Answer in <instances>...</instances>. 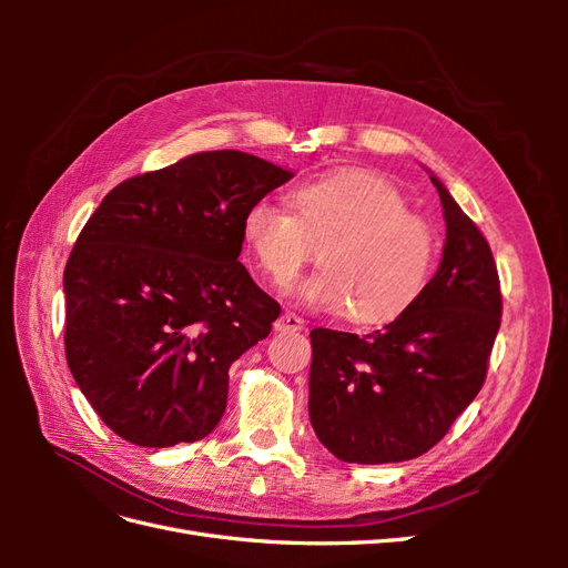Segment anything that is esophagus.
Masks as SVG:
<instances>
[{
	"instance_id": "esophagus-1",
	"label": "esophagus",
	"mask_w": 568,
	"mask_h": 568,
	"mask_svg": "<svg viewBox=\"0 0 568 568\" xmlns=\"http://www.w3.org/2000/svg\"><path fill=\"white\" fill-rule=\"evenodd\" d=\"M303 326H305V322H303V317H298L296 313H282L280 315V320L277 322H274V329H277V332H301L303 329Z\"/></svg>"
}]
</instances>
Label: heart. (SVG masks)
Masks as SVG:
<instances>
[{"label":"heart","mask_w":568,"mask_h":568,"mask_svg":"<svg viewBox=\"0 0 568 568\" xmlns=\"http://www.w3.org/2000/svg\"><path fill=\"white\" fill-rule=\"evenodd\" d=\"M288 207L263 199L242 220L244 244L272 280L294 277L315 253L320 270L284 284L288 296L346 311L355 324H382L405 313L432 280L438 234L386 178L336 170L296 184Z\"/></svg>","instance_id":"obj_1"}]
</instances>
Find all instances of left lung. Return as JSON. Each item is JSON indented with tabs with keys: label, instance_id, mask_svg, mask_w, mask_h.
I'll return each instance as SVG.
<instances>
[{
	"label": "left lung",
	"instance_id": "left-lung-1",
	"mask_svg": "<svg viewBox=\"0 0 568 568\" xmlns=\"http://www.w3.org/2000/svg\"><path fill=\"white\" fill-rule=\"evenodd\" d=\"M445 217L436 274L384 329H313L311 424L343 462L386 464L428 453L486 382L503 296L490 246L432 175Z\"/></svg>",
	"mask_w": 568,
	"mask_h": 568
}]
</instances>
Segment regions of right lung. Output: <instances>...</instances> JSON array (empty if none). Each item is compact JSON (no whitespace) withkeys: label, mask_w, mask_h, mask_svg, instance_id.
<instances>
[{"label":"right lung","mask_w":568,"mask_h":568,"mask_svg":"<svg viewBox=\"0 0 568 568\" xmlns=\"http://www.w3.org/2000/svg\"><path fill=\"white\" fill-rule=\"evenodd\" d=\"M291 178L244 151H201L99 203L63 272L65 359L113 434L170 448L225 415L230 365L280 317L239 263L242 220Z\"/></svg>","instance_id":"1"}]
</instances>
